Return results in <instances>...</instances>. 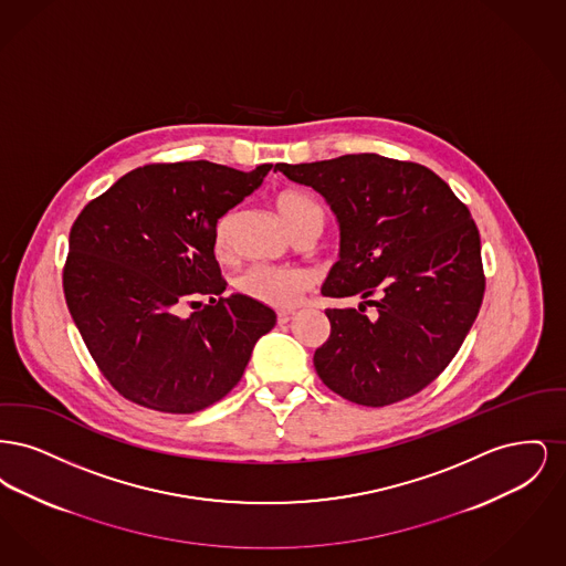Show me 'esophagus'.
<instances>
[{
    "instance_id": "esophagus-1",
    "label": "esophagus",
    "mask_w": 566,
    "mask_h": 566,
    "mask_svg": "<svg viewBox=\"0 0 566 566\" xmlns=\"http://www.w3.org/2000/svg\"><path fill=\"white\" fill-rule=\"evenodd\" d=\"M293 316H295L293 310H282V312H277V323L286 324Z\"/></svg>"
}]
</instances>
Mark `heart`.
Masks as SVG:
<instances>
[{
  "label": "heart",
  "instance_id": "heart-1",
  "mask_svg": "<svg viewBox=\"0 0 566 566\" xmlns=\"http://www.w3.org/2000/svg\"><path fill=\"white\" fill-rule=\"evenodd\" d=\"M277 210L284 218L293 235L307 231L321 233L324 227L323 208L301 190H282L275 199ZM227 231L229 216H222L216 222L214 248L218 254L227 252ZM312 280L305 271L295 268H275V265H252L238 277L235 286L242 295L271 307H293L301 295L310 289Z\"/></svg>",
  "mask_w": 566,
  "mask_h": 566
}]
</instances>
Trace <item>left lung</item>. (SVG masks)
Listing matches in <instances>:
<instances>
[{
    "label": "left lung",
    "mask_w": 566,
    "mask_h": 566,
    "mask_svg": "<svg viewBox=\"0 0 566 566\" xmlns=\"http://www.w3.org/2000/svg\"><path fill=\"white\" fill-rule=\"evenodd\" d=\"M275 169L318 190L339 220L342 259L323 295L367 298L358 310L324 312L331 335L314 354L316 374L367 407L427 388L457 356L484 298L469 208L420 163L365 153ZM367 304L377 307L374 319L364 316Z\"/></svg>",
    "instance_id": "obj_1"
}]
</instances>
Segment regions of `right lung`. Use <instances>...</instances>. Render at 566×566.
Instances as JSON below:
<instances>
[{"instance_id":"obj_1","label":"right lung","mask_w":566,"mask_h":566,"mask_svg":"<svg viewBox=\"0 0 566 566\" xmlns=\"http://www.w3.org/2000/svg\"><path fill=\"white\" fill-rule=\"evenodd\" d=\"M271 167L245 174L210 161L144 165L74 220L65 303L102 376L127 401L195 413L242 379L275 312L250 296H222L214 229ZM201 295L211 303L180 319L179 305H197Z\"/></svg>"}]
</instances>
